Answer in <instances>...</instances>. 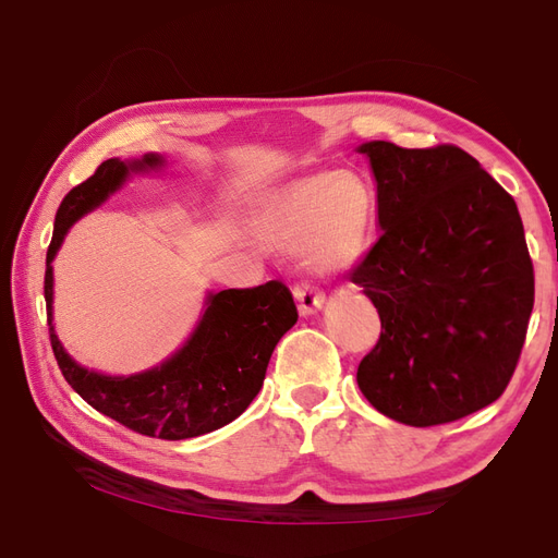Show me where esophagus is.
<instances>
[{
	"label": "esophagus",
	"instance_id": "1",
	"mask_svg": "<svg viewBox=\"0 0 558 558\" xmlns=\"http://www.w3.org/2000/svg\"><path fill=\"white\" fill-rule=\"evenodd\" d=\"M294 300H298V306H300V314L302 316H312L318 310H324V304H326L324 292H318L312 286L294 288Z\"/></svg>",
	"mask_w": 558,
	"mask_h": 558
}]
</instances>
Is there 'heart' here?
Wrapping results in <instances>:
<instances>
[{"mask_svg": "<svg viewBox=\"0 0 558 558\" xmlns=\"http://www.w3.org/2000/svg\"><path fill=\"white\" fill-rule=\"evenodd\" d=\"M374 220L369 182L352 170H336L268 189L254 204L248 232L270 252H298L314 272H336L364 256Z\"/></svg>", "mask_w": 558, "mask_h": 558, "instance_id": "b5f03b06", "label": "heart"}]
</instances>
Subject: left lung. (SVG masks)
I'll use <instances>...</instances> for the list:
<instances>
[{"label":"left lung","instance_id":"left-lung-1","mask_svg":"<svg viewBox=\"0 0 558 558\" xmlns=\"http://www.w3.org/2000/svg\"><path fill=\"white\" fill-rule=\"evenodd\" d=\"M381 236L352 272L381 316L364 398L410 426L499 398L523 350L535 276L515 201L458 146L366 141Z\"/></svg>","mask_w":558,"mask_h":558}]
</instances>
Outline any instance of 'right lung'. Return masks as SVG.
<instances>
[{"mask_svg":"<svg viewBox=\"0 0 558 558\" xmlns=\"http://www.w3.org/2000/svg\"><path fill=\"white\" fill-rule=\"evenodd\" d=\"M165 168L168 160L160 153L132 160L110 158L96 174L71 189L57 210L47 248L45 302L52 350L69 386L105 417L144 436L180 441L216 432L248 408L264 386L278 340L298 324V306L278 280L252 290L206 292L204 310L182 348L150 369L114 376L86 369L71 357L54 330L52 260L71 225L120 192L129 177Z\"/></svg>","mask_w":558,"mask_h":558,"instance_id":"right-lung-1","label":"right lung"}]
</instances>
